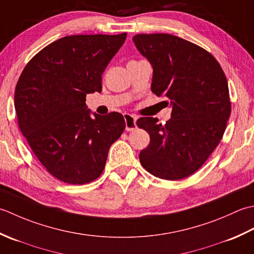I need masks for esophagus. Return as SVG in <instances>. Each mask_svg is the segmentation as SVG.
Listing matches in <instances>:
<instances>
[{"label": "esophagus", "mask_w": 254, "mask_h": 254, "mask_svg": "<svg viewBox=\"0 0 254 254\" xmlns=\"http://www.w3.org/2000/svg\"><path fill=\"white\" fill-rule=\"evenodd\" d=\"M124 118H125V124H126V130L130 131L133 130V129L137 128V117L130 115V114H125L124 115Z\"/></svg>", "instance_id": "esophagus-1"}]
</instances>
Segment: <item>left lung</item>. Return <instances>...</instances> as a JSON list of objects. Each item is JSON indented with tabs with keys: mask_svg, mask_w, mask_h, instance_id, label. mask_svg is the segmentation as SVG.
Instances as JSON below:
<instances>
[{
	"mask_svg": "<svg viewBox=\"0 0 254 254\" xmlns=\"http://www.w3.org/2000/svg\"><path fill=\"white\" fill-rule=\"evenodd\" d=\"M132 40L152 65L151 91L172 107L167 124L141 117L150 136L139 159L149 173L175 181L204 164L220 142L231 105L220 64L199 46L170 34H138Z\"/></svg>",
	"mask_w": 254,
	"mask_h": 254,
	"instance_id": "1",
	"label": "left lung"
}]
</instances>
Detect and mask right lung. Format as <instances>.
Returning <instances> with one entry per match:
<instances>
[{
  "label": "right lung",
  "mask_w": 254,
  "mask_h": 254,
  "mask_svg": "<svg viewBox=\"0 0 254 254\" xmlns=\"http://www.w3.org/2000/svg\"><path fill=\"white\" fill-rule=\"evenodd\" d=\"M126 37L66 36L40 50L19 76L14 106L20 131L62 182L85 184L100 177L108 150L126 127L122 114L102 116L85 104L86 94L101 93L103 72Z\"/></svg>",
  "instance_id": "obj_1"
}]
</instances>
